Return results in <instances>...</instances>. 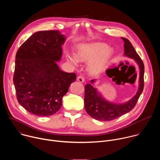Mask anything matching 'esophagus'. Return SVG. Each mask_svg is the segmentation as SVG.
Masks as SVG:
<instances>
[{
  "label": "esophagus",
  "instance_id": "obj_1",
  "mask_svg": "<svg viewBox=\"0 0 160 160\" xmlns=\"http://www.w3.org/2000/svg\"><path fill=\"white\" fill-rule=\"evenodd\" d=\"M77 80L78 81V82H81V83H83V82H84V78H83V77H82V76H79V77H77Z\"/></svg>",
  "mask_w": 160,
  "mask_h": 160
}]
</instances>
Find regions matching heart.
Returning a JSON list of instances; mask_svg holds the SVG:
<instances>
[{"mask_svg":"<svg viewBox=\"0 0 160 160\" xmlns=\"http://www.w3.org/2000/svg\"><path fill=\"white\" fill-rule=\"evenodd\" d=\"M113 49L104 43L93 42L80 44L77 47V58L75 56H68V59L74 64L77 59L82 62L90 61L88 71L91 75L100 73L109 62L113 55Z\"/></svg>","mask_w":160,"mask_h":160,"instance_id":"1","label":"heart"}]
</instances>
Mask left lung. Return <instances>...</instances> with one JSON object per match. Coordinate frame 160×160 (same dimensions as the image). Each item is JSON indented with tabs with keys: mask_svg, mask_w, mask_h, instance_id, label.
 Instances as JSON below:
<instances>
[{
	"mask_svg": "<svg viewBox=\"0 0 160 160\" xmlns=\"http://www.w3.org/2000/svg\"><path fill=\"white\" fill-rule=\"evenodd\" d=\"M122 39L124 42V55L133 59L139 67L138 91L134 97L128 102L116 104L106 101L93 85L87 84L85 86V109L88 115L99 121L113 120L130 112L135 107L144 89V63L130 42L123 37H122ZM94 82V80H91L92 83Z\"/></svg>",
	"mask_w": 160,
	"mask_h": 160,
	"instance_id": "1",
	"label": "left lung"
}]
</instances>
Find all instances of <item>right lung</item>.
<instances>
[{"label":"right lung","instance_id":"right-lung-1","mask_svg":"<svg viewBox=\"0 0 160 160\" xmlns=\"http://www.w3.org/2000/svg\"><path fill=\"white\" fill-rule=\"evenodd\" d=\"M65 40L59 31H40L17 51L13 76L16 98L19 104L34 115L56 113L62 97L76 80L75 73L61 70L56 63L61 59Z\"/></svg>","mask_w":160,"mask_h":160}]
</instances>
